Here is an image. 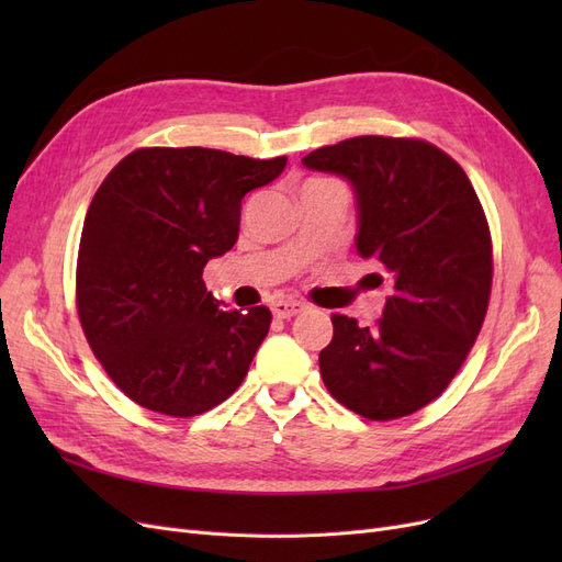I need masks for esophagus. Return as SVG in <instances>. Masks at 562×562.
<instances>
[{
    "instance_id": "1",
    "label": "esophagus",
    "mask_w": 562,
    "mask_h": 562,
    "mask_svg": "<svg viewBox=\"0 0 562 562\" xmlns=\"http://www.w3.org/2000/svg\"><path fill=\"white\" fill-rule=\"evenodd\" d=\"M271 312H274L277 318H293L304 312V304L300 300H277L271 304Z\"/></svg>"
}]
</instances>
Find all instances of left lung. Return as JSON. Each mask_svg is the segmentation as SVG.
<instances>
[{"label": "left lung", "instance_id": "1", "mask_svg": "<svg viewBox=\"0 0 562 562\" xmlns=\"http://www.w3.org/2000/svg\"><path fill=\"white\" fill-rule=\"evenodd\" d=\"M302 164L351 184L356 252L391 283L375 326L333 316L321 378L356 415H413L443 394L483 326L492 244L481 201L462 166L424 140L361 135Z\"/></svg>", "mask_w": 562, "mask_h": 562}]
</instances>
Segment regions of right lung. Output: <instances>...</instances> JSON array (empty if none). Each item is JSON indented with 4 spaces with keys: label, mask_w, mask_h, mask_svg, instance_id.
Segmentation results:
<instances>
[{
    "label": "right lung",
    "mask_w": 562,
    "mask_h": 562,
    "mask_svg": "<svg viewBox=\"0 0 562 562\" xmlns=\"http://www.w3.org/2000/svg\"><path fill=\"white\" fill-rule=\"evenodd\" d=\"M285 161L147 147L98 187L79 241L77 310L95 359L131 401L192 417L244 382L271 314L223 312L201 274L239 239L244 196Z\"/></svg>",
    "instance_id": "add662e5"
}]
</instances>
